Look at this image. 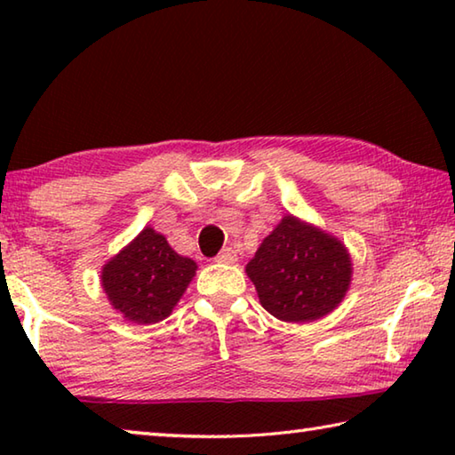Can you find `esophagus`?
<instances>
[{
  "mask_svg": "<svg viewBox=\"0 0 455 455\" xmlns=\"http://www.w3.org/2000/svg\"><path fill=\"white\" fill-rule=\"evenodd\" d=\"M217 260H219V263H235V260H236V251L233 249V246H227V249H222L219 252Z\"/></svg>",
  "mask_w": 455,
  "mask_h": 455,
  "instance_id": "esophagus-1",
  "label": "esophagus"
}]
</instances>
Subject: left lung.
<instances>
[{"mask_svg": "<svg viewBox=\"0 0 455 455\" xmlns=\"http://www.w3.org/2000/svg\"><path fill=\"white\" fill-rule=\"evenodd\" d=\"M246 275L273 317L311 323L343 301L353 267L339 238L287 214L260 243Z\"/></svg>", "mask_w": 455, "mask_h": 455, "instance_id": "obj_1", "label": "left lung"}]
</instances>
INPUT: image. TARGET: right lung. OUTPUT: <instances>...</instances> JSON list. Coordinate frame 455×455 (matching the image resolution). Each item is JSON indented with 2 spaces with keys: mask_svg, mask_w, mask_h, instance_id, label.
<instances>
[{
  "mask_svg": "<svg viewBox=\"0 0 455 455\" xmlns=\"http://www.w3.org/2000/svg\"><path fill=\"white\" fill-rule=\"evenodd\" d=\"M196 273V263L172 251L166 238L146 227L102 268L108 301L134 325H152L172 313Z\"/></svg>",
  "mask_w": 455,
  "mask_h": 455,
  "instance_id": "add662e5",
  "label": "right lung"
}]
</instances>
